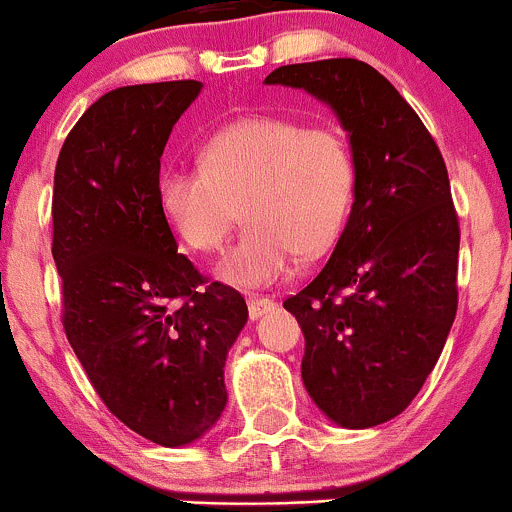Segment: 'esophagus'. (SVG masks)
Here are the masks:
<instances>
[{
  "label": "esophagus",
  "mask_w": 512,
  "mask_h": 512,
  "mask_svg": "<svg viewBox=\"0 0 512 512\" xmlns=\"http://www.w3.org/2000/svg\"><path fill=\"white\" fill-rule=\"evenodd\" d=\"M273 305H276V302L268 300V298H249V315H251V320H258V317H263V315H266V312H271Z\"/></svg>",
  "instance_id": "1"
}]
</instances>
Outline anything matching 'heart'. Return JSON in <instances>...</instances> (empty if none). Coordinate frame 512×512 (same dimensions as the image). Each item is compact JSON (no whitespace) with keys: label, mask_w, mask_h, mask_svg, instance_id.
Instances as JSON below:
<instances>
[{"label":"heart","mask_w":512,"mask_h":512,"mask_svg":"<svg viewBox=\"0 0 512 512\" xmlns=\"http://www.w3.org/2000/svg\"><path fill=\"white\" fill-rule=\"evenodd\" d=\"M200 161L166 170L158 197L170 227L197 254L217 251L244 207L251 227L217 266L234 288H268L288 276L295 251L327 249L354 195V156L334 126L254 114L214 131Z\"/></svg>","instance_id":"heart-1"}]
</instances>
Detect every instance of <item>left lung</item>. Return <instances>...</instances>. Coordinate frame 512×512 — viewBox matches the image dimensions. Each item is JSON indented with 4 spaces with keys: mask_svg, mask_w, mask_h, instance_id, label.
I'll use <instances>...</instances> for the list:
<instances>
[{
    "mask_svg": "<svg viewBox=\"0 0 512 512\" xmlns=\"http://www.w3.org/2000/svg\"><path fill=\"white\" fill-rule=\"evenodd\" d=\"M266 85L310 92L349 134L354 205L332 256L283 302L305 334L302 383L349 430L393 420L420 393L456 315L459 219L437 144L368 63L283 65Z\"/></svg>",
    "mask_w": 512,
    "mask_h": 512,
    "instance_id": "obj_1",
    "label": "left lung"
}]
</instances>
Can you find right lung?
I'll return each mask as SVG.
<instances>
[{"instance_id":"add662e5","label":"right lung","mask_w":512,"mask_h":512,"mask_svg":"<svg viewBox=\"0 0 512 512\" xmlns=\"http://www.w3.org/2000/svg\"><path fill=\"white\" fill-rule=\"evenodd\" d=\"M202 82L129 85L92 104L53 178L63 327L114 417L161 447L200 439L227 405L224 364L249 320L234 288L178 254L161 156Z\"/></svg>"}]
</instances>
